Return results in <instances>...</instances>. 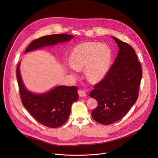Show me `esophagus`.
Listing matches in <instances>:
<instances>
[{"label":"esophagus","mask_w":158,"mask_h":158,"mask_svg":"<svg viewBox=\"0 0 158 158\" xmlns=\"http://www.w3.org/2000/svg\"><path fill=\"white\" fill-rule=\"evenodd\" d=\"M78 94H79V96L81 97L86 96V92H85V91L82 90V89H78Z\"/></svg>","instance_id":"34e87169"}]
</instances>
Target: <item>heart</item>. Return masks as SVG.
Here are the masks:
<instances>
[{
	"mask_svg": "<svg viewBox=\"0 0 158 158\" xmlns=\"http://www.w3.org/2000/svg\"><path fill=\"white\" fill-rule=\"evenodd\" d=\"M111 60V52L104 45L87 42L77 45L70 57L72 67L76 70L85 68V75L91 81L102 79L106 73Z\"/></svg>",
	"mask_w": 158,
	"mask_h": 158,
	"instance_id": "1",
	"label": "heart"
}]
</instances>
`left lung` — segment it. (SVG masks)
<instances>
[{"instance_id":"8db88e82","label":"left lung","mask_w":158,"mask_h":158,"mask_svg":"<svg viewBox=\"0 0 158 158\" xmlns=\"http://www.w3.org/2000/svg\"><path fill=\"white\" fill-rule=\"evenodd\" d=\"M119 51L104 78L94 85L89 96L98 102L92 118L98 123L110 125L125 116L136 102L142 69L137 55L128 44L113 37Z\"/></svg>"}]
</instances>
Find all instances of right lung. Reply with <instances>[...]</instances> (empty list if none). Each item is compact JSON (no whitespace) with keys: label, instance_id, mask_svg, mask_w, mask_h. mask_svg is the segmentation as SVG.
<instances>
[{"label":"right lung","instance_id":"obj_1","mask_svg":"<svg viewBox=\"0 0 158 158\" xmlns=\"http://www.w3.org/2000/svg\"><path fill=\"white\" fill-rule=\"evenodd\" d=\"M72 38L73 36L68 34L40 37L33 40L25 52L69 41ZM16 78L22 104L37 122L50 128L60 127L66 122L72 103L79 98L76 86H60L46 94H32L25 88L22 81L19 64L16 68Z\"/></svg>","mask_w":158,"mask_h":158}]
</instances>
